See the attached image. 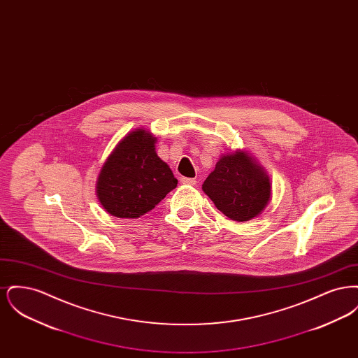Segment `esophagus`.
Segmentation results:
<instances>
[{
	"label": "esophagus",
	"mask_w": 358,
	"mask_h": 358,
	"mask_svg": "<svg viewBox=\"0 0 358 358\" xmlns=\"http://www.w3.org/2000/svg\"><path fill=\"white\" fill-rule=\"evenodd\" d=\"M181 182L185 184V185H196V184H197L196 178H187V177H182V178H181Z\"/></svg>",
	"instance_id": "obj_1"
}]
</instances>
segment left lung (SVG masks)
I'll return each mask as SVG.
<instances>
[{
	"label": "left lung",
	"instance_id": "left-lung-1",
	"mask_svg": "<svg viewBox=\"0 0 358 358\" xmlns=\"http://www.w3.org/2000/svg\"><path fill=\"white\" fill-rule=\"evenodd\" d=\"M205 194L228 219L248 222L271 201L270 176L245 150L222 154L203 184Z\"/></svg>",
	"mask_w": 358,
	"mask_h": 358
}]
</instances>
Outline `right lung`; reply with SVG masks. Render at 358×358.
Here are the masks:
<instances>
[{"label":"right lung","instance_id":"right-lung-1","mask_svg":"<svg viewBox=\"0 0 358 358\" xmlns=\"http://www.w3.org/2000/svg\"><path fill=\"white\" fill-rule=\"evenodd\" d=\"M155 142L152 131L138 127L106 158L96 178V197L111 216L138 219L177 187L169 165L155 153Z\"/></svg>","mask_w":358,"mask_h":358}]
</instances>
